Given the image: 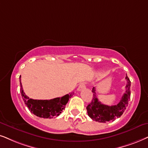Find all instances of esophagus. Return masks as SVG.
<instances>
[{"label":"esophagus","mask_w":148,"mask_h":148,"mask_svg":"<svg viewBox=\"0 0 148 148\" xmlns=\"http://www.w3.org/2000/svg\"><path fill=\"white\" fill-rule=\"evenodd\" d=\"M84 89H85V83H81L79 86H78L77 90L78 91H82Z\"/></svg>","instance_id":"1"}]
</instances>
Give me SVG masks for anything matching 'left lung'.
<instances>
[{
    "label": "left lung",
    "instance_id": "1",
    "mask_svg": "<svg viewBox=\"0 0 148 148\" xmlns=\"http://www.w3.org/2000/svg\"><path fill=\"white\" fill-rule=\"evenodd\" d=\"M127 84L126 91L121 97L120 102L116 105L108 106L102 104L98 100L96 96V89H92L93 93L91 102L87 106V114L93 120L98 122L105 123L106 121H114L115 119L120 117L127 106L130 99V80L128 76H126Z\"/></svg>",
    "mask_w": 148,
    "mask_h": 148
}]
</instances>
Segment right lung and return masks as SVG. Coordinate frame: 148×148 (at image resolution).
<instances>
[{
  "mask_svg": "<svg viewBox=\"0 0 148 148\" xmlns=\"http://www.w3.org/2000/svg\"><path fill=\"white\" fill-rule=\"evenodd\" d=\"M20 92L24 104L31 113L37 117L42 118L51 119L55 116H59L65 108L69 99L74 95V93H70L61 98H56L51 100H33L26 96L22 89L20 81Z\"/></svg>",
  "mask_w": 148,
  "mask_h": 148,
  "instance_id": "right-lung-1",
  "label": "right lung"
}]
</instances>
